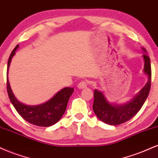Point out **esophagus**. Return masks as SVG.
I'll return each mask as SVG.
<instances>
[{
	"label": "esophagus",
	"instance_id": "esophagus-1",
	"mask_svg": "<svg viewBox=\"0 0 158 158\" xmlns=\"http://www.w3.org/2000/svg\"><path fill=\"white\" fill-rule=\"evenodd\" d=\"M77 86L79 89H83V88H85L87 87V82L85 81H81L78 84Z\"/></svg>",
	"mask_w": 158,
	"mask_h": 158
}]
</instances>
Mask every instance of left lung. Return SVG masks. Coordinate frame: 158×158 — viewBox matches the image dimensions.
<instances>
[{"label": "left lung", "mask_w": 158, "mask_h": 158, "mask_svg": "<svg viewBox=\"0 0 158 158\" xmlns=\"http://www.w3.org/2000/svg\"><path fill=\"white\" fill-rule=\"evenodd\" d=\"M142 50L145 52L143 56L144 60L143 72L147 75L148 81L133 99L122 105L110 103L102 91L94 90L93 110L98 118L103 123L110 126H117L127 122L137 114L147 99L151 88V63L149 57L146 54V49L142 48Z\"/></svg>", "instance_id": "8db88e82"}]
</instances>
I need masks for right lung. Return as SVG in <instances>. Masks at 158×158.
<instances>
[{
	"label": "right lung",
	"mask_w": 158,
	"mask_h": 158,
	"mask_svg": "<svg viewBox=\"0 0 158 158\" xmlns=\"http://www.w3.org/2000/svg\"><path fill=\"white\" fill-rule=\"evenodd\" d=\"M19 47V45L18 44L11 52L7 64V73L11 60ZM6 85L9 97L18 113L28 123L43 127L52 126L61 118L66 110L69 99L74 91L73 88H64L56 93L48 102L38 106H28L20 102L15 97L11 89L8 77Z\"/></svg>",
	"instance_id": "obj_1"
}]
</instances>
